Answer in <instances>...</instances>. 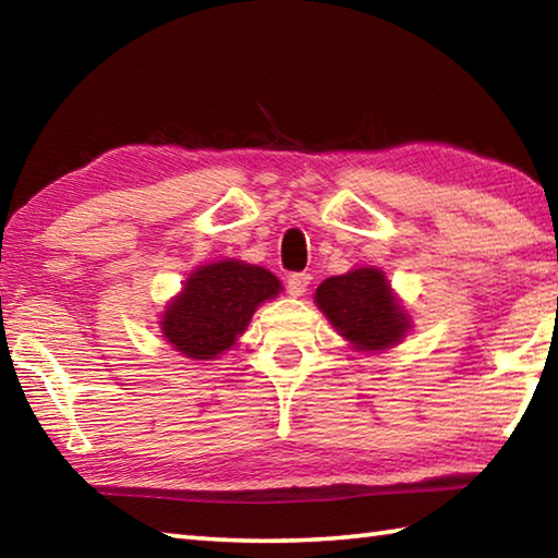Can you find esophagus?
Returning <instances> with one entry per match:
<instances>
[{"label": "esophagus", "mask_w": 558, "mask_h": 558, "mask_svg": "<svg viewBox=\"0 0 558 558\" xmlns=\"http://www.w3.org/2000/svg\"><path fill=\"white\" fill-rule=\"evenodd\" d=\"M310 280H313V276L310 272H292V276H288L286 280V288L290 295H305L307 288H310Z\"/></svg>", "instance_id": "1"}]
</instances>
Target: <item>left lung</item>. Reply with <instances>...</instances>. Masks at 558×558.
<instances>
[{
  "label": "left lung",
  "instance_id": "left-lung-1",
  "mask_svg": "<svg viewBox=\"0 0 558 558\" xmlns=\"http://www.w3.org/2000/svg\"><path fill=\"white\" fill-rule=\"evenodd\" d=\"M315 302L337 332L356 349H386L411 327L384 272L376 268L327 278L317 288Z\"/></svg>",
  "mask_w": 558,
  "mask_h": 558
}]
</instances>
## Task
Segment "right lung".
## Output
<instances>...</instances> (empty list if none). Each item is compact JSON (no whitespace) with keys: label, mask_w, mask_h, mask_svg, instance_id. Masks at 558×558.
<instances>
[{"label":"right lung","mask_w":558,"mask_h":558,"mask_svg":"<svg viewBox=\"0 0 558 558\" xmlns=\"http://www.w3.org/2000/svg\"><path fill=\"white\" fill-rule=\"evenodd\" d=\"M280 280L266 268L221 260L194 270L162 319V332L189 359H214L245 332L263 300L276 298Z\"/></svg>","instance_id":"right-lung-1"}]
</instances>
